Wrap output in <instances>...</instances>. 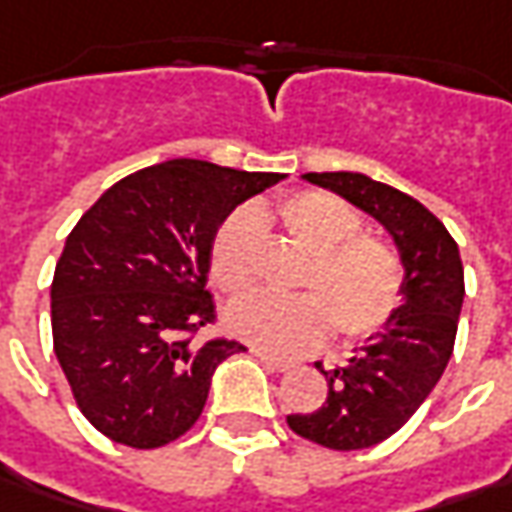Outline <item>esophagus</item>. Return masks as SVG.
Masks as SVG:
<instances>
[{"instance_id":"34e87169","label":"esophagus","mask_w":512,"mask_h":512,"mask_svg":"<svg viewBox=\"0 0 512 512\" xmlns=\"http://www.w3.org/2000/svg\"><path fill=\"white\" fill-rule=\"evenodd\" d=\"M252 355H255L260 364H266V367L275 369V372H286V369L295 367V361H289V358H278V355H269V352H263V349H252Z\"/></svg>"}]
</instances>
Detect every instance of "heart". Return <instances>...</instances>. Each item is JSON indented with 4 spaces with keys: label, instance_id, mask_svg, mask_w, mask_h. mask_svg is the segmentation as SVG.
<instances>
[{
    "label": "heart",
    "instance_id": "b5f03b06",
    "mask_svg": "<svg viewBox=\"0 0 512 512\" xmlns=\"http://www.w3.org/2000/svg\"><path fill=\"white\" fill-rule=\"evenodd\" d=\"M275 220L309 260L300 269V295H243L226 306V326L246 344L292 355L312 349L332 329L341 341L375 335L404 298L407 269L395 246L364 232V217L329 191H295L275 206ZM260 217L234 209L212 237L209 272L229 295L255 280Z\"/></svg>",
    "mask_w": 512,
    "mask_h": 512
}]
</instances>
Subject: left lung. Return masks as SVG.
<instances>
[{"label":"left lung","instance_id":"left-lung-1","mask_svg":"<svg viewBox=\"0 0 512 512\" xmlns=\"http://www.w3.org/2000/svg\"><path fill=\"white\" fill-rule=\"evenodd\" d=\"M303 180L335 191L375 217L395 240L407 269L404 300L381 332L326 375L321 410L286 415L289 427L329 450H367L398 433L444 375L464 303L456 240L410 194L358 171H312Z\"/></svg>","mask_w":512,"mask_h":512}]
</instances>
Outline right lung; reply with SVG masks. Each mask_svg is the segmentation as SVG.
I'll return each instance as SVG.
<instances>
[{
    "label": "right lung",
    "mask_w": 512,
    "mask_h": 512,
    "mask_svg": "<svg viewBox=\"0 0 512 512\" xmlns=\"http://www.w3.org/2000/svg\"><path fill=\"white\" fill-rule=\"evenodd\" d=\"M280 174L168 160L114 183L68 234L51 283L54 352L105 438L154 450L194 427L217 364L246 349L194 335L217 226Z\"/></svg>",
    "instance_id": "right-lung-1"
}]
</instances>
